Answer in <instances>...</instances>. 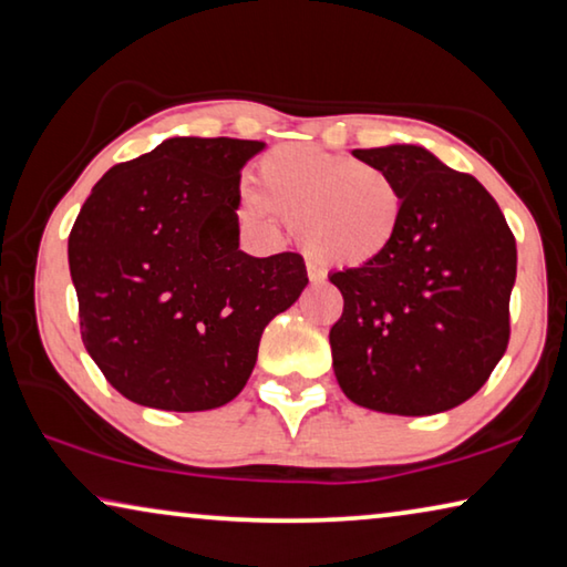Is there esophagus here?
Segmentation results:
<instances>
[{
	"label": "esophagus",
	"instance_id": "34e87169",
	"mask_svg": "<svg viewBox=\"0 0 567 567\" xmlns=\"http://www.w3.org/2000/svg\"><path fill=\"white\" fill-rule=\"evenodd\" d=\"M306 269H308V280H310L312 285H318V282H323V280H326V272H323V269H320L318 265H312V261H308Z\"/></svg>",
	"mask_w": 567,
	"mask_h": 567
}]
</instances>
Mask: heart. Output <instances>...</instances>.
<instances>
[{
  "instance_id": "1",
  "label": "heart",
  "mask_w": 567,
  "mask_h": 567,
  "mask_svg": "<svg viewBox=\"0 0 567 567\" xmlns=\"http://www.w3.org/2000/svg\"><path fill=\"white\" fill-rule=\"evenodd\" d=\"M257 185L259 190H241L244 216L267 229L285 218L302 247L326 265H374L402 231V188L377 165L310 145H282L259 159Z\"/></svg>"
}]
</instances>
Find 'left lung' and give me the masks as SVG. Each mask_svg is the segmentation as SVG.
Returning a JSON list of instances; mask_svg holds the SVG:
<instances>
[{
    "instance_id": "left-lung-1",
    "label": "left lung",
    "mask_w": 567,
    "mask_h": 567,
    "mask_svg": "<svg viewBox=\"0 0 567 567\" xmlns=\"http://www.w3.org/2000/svg\"><path fill=\"white\" fill-rule=\"evenodd\" d=\"M400 183L402 231L390 255L333 272L343 312L333 371L359 408L435 415L476 394L509 343L517 241L468 173L417 145L353 150Z\"/></svg>"
}]
</instances>
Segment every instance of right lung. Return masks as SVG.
<instances>
[{"mask_svg":"<svg viewBox=\"0 0 567 567\" xmlns=\"http://www.w3.org/2000/svg\"><path fill=\"white\" fill-rule=\"evenodd\" d=\"M265 142L171 137L114 165L68 236L81 338L126 400L167 412L231 402L269 320L300 298L295 251L239 249L241 167Z\"/></svg>","mask_w":567,"mask_h":567,"instance_id":"1","label":"right lung"}]
</instances>
